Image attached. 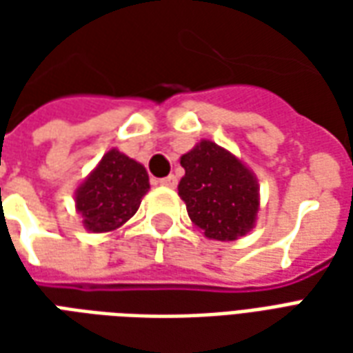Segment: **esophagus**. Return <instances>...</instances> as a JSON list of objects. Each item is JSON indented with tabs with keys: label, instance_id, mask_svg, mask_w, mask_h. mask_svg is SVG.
<instances>
[{
	"label": "esophagus",
	"instance_id": "obj_1",
	"mask_svg": "<svg viewBox=\"0 0 353 353\" xmlns=\"http://www.w3.org/2000/svg\"><path fill=\"white\" fill-rule=\"evenodd\" d=\"M161 185H164V187H176V185H177V177L176 176L162 177Z\"/></svg>",
	"mask_w": 353,
	"mask_h": 353
}]
</instances>
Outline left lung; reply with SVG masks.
I'll use <instances>...</instances> for the list:
<instances>
[{
    "label": "left lung",
    "mask_w": 353,
    "mask_h": 353,
    "mask_svg": "<svg viewBox=\"0 0 353 353\" xmlns=\"http://www.w3.org/2000/svg\"><path fill=\"white\" fill-rule=\"evenodd\" d=\"M185 176L179 196L191 221L208 238L236 240L255 223L259 210L257 183L236 157L214 141H200L181 157Z\"/></svg>",
    "instance_id": "left-lung-1"
}]
</instances>
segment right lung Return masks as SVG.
<instances>
[{
  "mask_svg": "<svg viewBox=\"0 0 353 353\" xmlns=\"http://www.w3.org/2000/svg\"><path fill=\"white\" fill-rule=\"evenodd\" d=\"M147 191L149 176L145 168L111 149L77 189L75 202L88 230L108 232L121 227L138 212Z\"/></svg>",
  "mask_w": 353,
  "mask_h": 353,
  "instance_id": "right-lung-1",
  "label": "right lung"
}]
</instances>
